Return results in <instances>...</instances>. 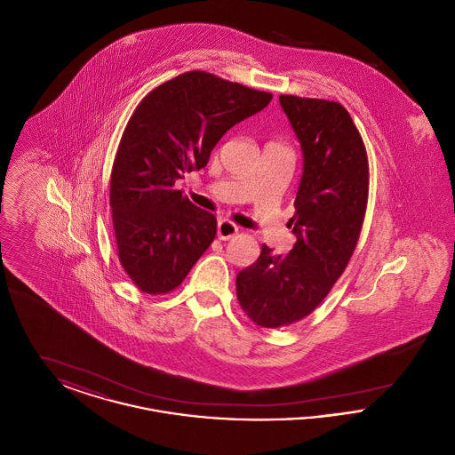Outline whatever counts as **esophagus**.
Here are the masks:
<instances>
[{
    "label": "esophagus",
    "mask_w": 455,
    "mask_h": 455,
    "mask_svg": "<svg viewBox=\"0 0 455 455\" xmlns=\"http://www.w3.org/2000/svg\"><path fill=\"white\" fill-rule=\"evenodd\" d=\"M237 232L238 227L235 223H232V221H228V220H220V221H218V238H221V240H228V238L234 237Z\"/></svg>",
    "instance_id": "34e87169"
}]
</instances>
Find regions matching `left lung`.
<instances>
[{"mask_svg":"<svg viewBox=\"0 0 455 455\" xmlns=\"http://www.w3.org/2000/svg\"><path fill=\"white\" fill-rule=\"evenodd\" d=\"M300 141L302 179L290 227L297 242L286 254L264 243L237 275V299L260 327H282L308 315L343 275L362 232L368 199L363 140L338 102L280 95Z\"/></svg>","mask_w":455,"mask_h":455,"instance_id":"1","label":"left lung"}]
</instances>
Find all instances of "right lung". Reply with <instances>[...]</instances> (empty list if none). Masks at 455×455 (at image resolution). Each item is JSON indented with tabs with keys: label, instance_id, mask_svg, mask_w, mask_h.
<instances>
[{
	"label": "right lung",
	"instance_id": "right-lung-1",
	"mask_svg": "<svg viewBox=\"0 0 455 455\" xmlns=\"http://www.w3.org/2000/svg\"><path fill=\"white\" fill-rule=\"evenodd\" d=\"M273 95L188 71L152 90L121 138L110 175L119 260L150 295L172 291L217 235V218L173 186L206 167L221 136Z\"/></svg>",
	"mask_w": 455,
	"mask_h": 455
}]
</instances>
